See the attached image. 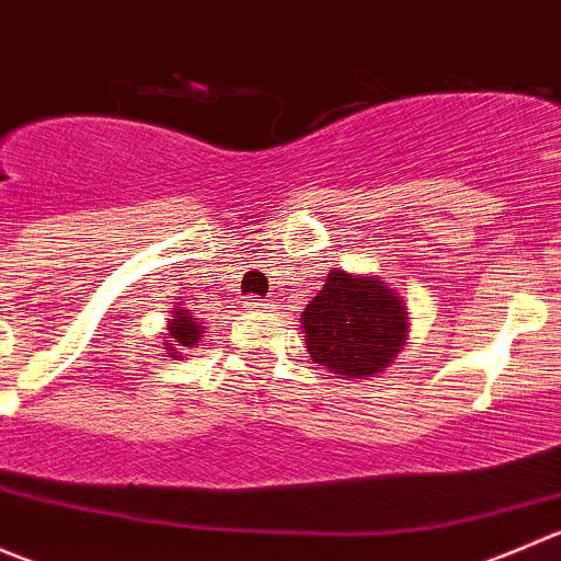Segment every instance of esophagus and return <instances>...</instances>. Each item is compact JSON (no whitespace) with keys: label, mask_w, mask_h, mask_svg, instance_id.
Here are the masks:
<instances>
[{"label":"esophagus","mask_w":561,"mask_h":561,"mask_svg":"<svg viewBox=\"0 0 561 561\" xmlns=\"http://www.w3.org/2000/svg\"><path fill=\"white\" fill-rule=\"evenodd\" d=\"M245 308L248 310H270L273 308V302H270V299H262V297H248Z\"/></svg>","instance_id":"34e87169"}]
</instances>
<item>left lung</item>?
Masks as SVG:
<instances>
[{"label":"left lung","instance_id":"obj_1","mask_svg":"<svg viewBox=\"0 0 561 561\" xmlns=\"http://www.w3.org/2000/svg\"><path fill=\"white\" fill-rule=\"evenodd\" d=\"M407 319L392 288L341 270H332L319 297L302 310L310 357L341 374L337 379H363L387 368L407 341Z\"/></svg>","mask_w":561,"mask_h":561}]
</instances>
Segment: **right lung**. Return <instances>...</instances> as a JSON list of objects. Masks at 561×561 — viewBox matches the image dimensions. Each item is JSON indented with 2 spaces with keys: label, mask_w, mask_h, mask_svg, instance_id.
I'll return each mask as SVG.
<instances>
[{
  "label": "right lung",
  "mask_w": 561,
  "mask_h": 561,
  "mask_svg": "<svg viewBox=\"0 0 561 561\" xmlns=\"http://www.w3.org/2000/svg\"><path fill=\"white\" fill-rule=\"evenodd\" d=\"M169 335L174 343H165L171 354L180 357L176 348L180 346H196L198 337H202V321H196L193 316H187V310H174V319L169 321Z\"/></svg>",
  "instance_id": "right-lung-1"
}]
</instances>
